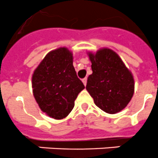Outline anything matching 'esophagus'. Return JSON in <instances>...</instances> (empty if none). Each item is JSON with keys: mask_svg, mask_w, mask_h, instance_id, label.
I'll use <instances>...</instances> for the list:
<instances>
[{"mask_svg": "<svg viewBox=\"0 0 158 158\" xmlns=\"http://www.w3.org/2000/svg\"><path fill=\"white\" fill-rule=\"evenodd\" d=\"M82 82H83V83L84 86H86V85H87V78H84V79H82Z\"/></svg>", "mask_w": 158, "mask_h": 158, "instance_id": "esophagus-1", "label": "esophagus"}]
</instances>
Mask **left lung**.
Masks as SVG:
<instances>
[{
    "instance_id": "8db88e82",
    "label": "left lung",
    "mask_w": 158,
    "mask_h": 158,
    "mask_svg": "<svg viewBox=\"0 0 158 158\" xmlns=\"http://www.w3.org/2000/svg\"><path fill=\"white\" fill-rule=\"evenodd\" d=\"M87 55L92 74L88 76L86 89L102 110L110 114L120 112L134 95L132 72L111 49L102 48L95 53L88 52Z\"/></svg>"
}]
</instances>
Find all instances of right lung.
Here are the masks:
<instances>
[{"label": "right lung", "instance_id": "1", "mask_svg": "<svg viewBox=\"0 0 158 158\" xmlns=\"http://www.w3.org/2000/svg\"><path fill=\"white\" fill-rule=\"evenodd\" d=\"M31 87L44 113L56 120L67 117L85 88L74 68L72 52L66 47L49 52L34 70Z\"/></svg>", "mask_w": 158, "mask_h": 158}]
</instances>
